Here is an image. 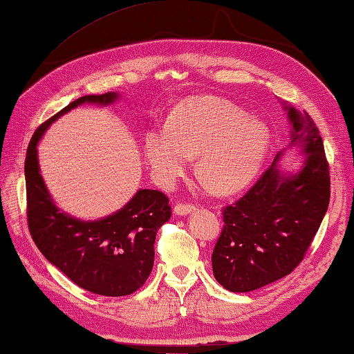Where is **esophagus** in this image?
<instances>
[{"label":"esophagus","instance_id":"esophagus-1","mask_svg":"<svg viewBox=\"0 0 354 354\" xmlns=\"http://www.w3.org/2000/svg\"><path fill=\"white\" fill-rule=\"evenodd\" d=\"M195 205L194 204H176L175 209H173V212H175V215H179V216H185L192 214V212H195Z\"/></svg>","mask_w":354,"mask_h":354}]
</instances>
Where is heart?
Listing matches in <instances>:
<instances>
[{"label":"heart","mask_w":354,"mask_h":354,"mask_svg":"<svg viewBox=\"0 0 354 354\" xmlns=\"http://www.w3.org/2000/svg\"><path fill=\"white\" fill-rule=\"evenodd\" d=\"M269 128L220 99H199L173 113L167 127L145 133L144 153L156 181L169 187L192 156L220 194H232L257 176L269 149Z\"/></svg>","instance_id":"obj_1"}]
</instances>
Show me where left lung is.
<instances>
[{
    "instance_id": "obj_1",
    "label": "left lung",
    "mask_w": 354,
    "mask_h": 354,
    "mask_svg": "<svg viewBox=\"0 0 354 354\" xmlns=\"http://www.w3.org/2000/svg\"><path fill=\"white\" fill-rule=\"evenodd\" d=\"M291 142L305 153L297 171H281L277 153L246 195L223 210L212 268L227 291L249 292L283 279L304 260L330 204L324 142L306 111L283 104Z\"/></svg>"
}]
</instances>
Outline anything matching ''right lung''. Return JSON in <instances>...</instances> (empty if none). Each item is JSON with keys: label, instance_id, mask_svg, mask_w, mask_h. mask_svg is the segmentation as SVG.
<instances>
[{"label": "right lung", "instance_id": "obj_1", "mask_svg": "<svg viewBox=\"0 0 354 354\" xmlns=\"http://www.w3.org/2000/svg\"><path fill=\"white\" fill-rule=\"evenodd\" d=\"M120 95H83L37 128L26 153L28 224L37 248L49 263L89 292L120 297L145 283L155 261L158 229L170 220L169 198L140 189L114 214L86 221L62 210L50 196L38 164L37 147L44 131L63 114L83 104L111 105Z\"/></svg>", "mask_w": 354, "mask_h": 354}]
</instances>
